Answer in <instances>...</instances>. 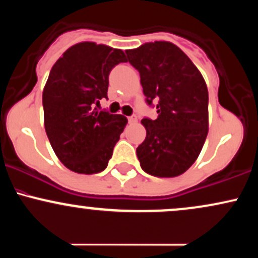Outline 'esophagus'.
Listing matches in <instances>:
<instances>
[{
    "mask_svg": "<svg viewBox=\"0 0 258 258\" xmlns=\"http://www.w3.org/2000/svg\"><path fill=\"white\" fill-rule=\"evenodd\" d=\"M137 120H138V117H137V115H136V114H132L131 116L128 117V122L130 123H136V122H137Z\"/></svg>",
    "mask_w": 258,
    "mask_h": 258,
    "instance_id": "esophagus-1",
    "label": "esophagus"
}]
</instances>
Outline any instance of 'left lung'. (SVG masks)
Wrapping results in <instances>:
<instances>
[{"instance_id": "obj_1", "label": "left lung", "mask_w": 258, "mask_h": 258, "mask_svg": "<svg viewBox=\"0 0 258 258\" xmlns=\"http://www.w3.org/2000/svg\"><path fill=\"white\" fill-rule=\"evenodd\" d=\"M127 60L141 75L148 105L158 117L142 120L147 137L137 148L141 167L156 177L184 173L203 149L209 131V92L198 68L166 41L127 49Z\"/></svg>"}]
</instances>
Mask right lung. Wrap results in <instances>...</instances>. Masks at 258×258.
I'll return each mask as SVG.
<instances>
[{"mask_svg": "<svg viewBox=\"0 0 258 258\" xmlns=\"http://www.w3.org/2000/svg\"><path fill=\"white\" fill-rule=\"evenodd\" d=\"M125 53L81 42L55 61L42 93L44 128L55 155L69 170L92 174L105 170L127 119L99 110L108 98L109 74Z\"/></svg>", "mask_w": 258, "mask_h": 258, "instance_id": "right-lung-1", "label": "right lung"}]
</instances>
